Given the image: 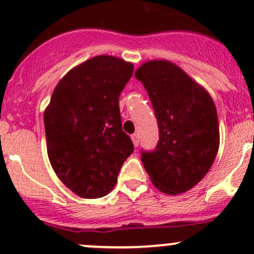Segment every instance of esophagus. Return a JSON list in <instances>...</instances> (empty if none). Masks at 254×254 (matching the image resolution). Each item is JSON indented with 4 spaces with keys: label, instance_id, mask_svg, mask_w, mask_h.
<instances>
[{
    "label": "esophagus",
    "instance_id": "1",
    "mask_svg": "<svg viewBox=\"0 0 254 254\" xmlns=\"http://www.w3.org/2000/svg\"><path fill=\"white\" fill-rule=\"evenodd\" d=\"M131 138H132V143H133V145H135V147H138V144H139L138 136H137L136 133H133V135L131 136Z\"/></svg>",
    "mask_w": 254,
    "mask_h": 254
}]
</instances>
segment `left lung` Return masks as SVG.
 Instances as JSON below:
<instances>
[{"label":"left lung","mask_w":254,"mask_h":254,"mask_svg":"<svg viewBox=\"0 0 254 254\" xmlns=\"http://www.w3.org/2000/svg\"><path fill=\"white\" fill-rule=\"evenodd\" d=\"M143 83L159 127L153 150H141L151 183L167 194L184 193L203 179L220 145L216 107L209 93L168 61L142 64Z\"/></svg>","instance_id":"obj_1"}]
</instances>
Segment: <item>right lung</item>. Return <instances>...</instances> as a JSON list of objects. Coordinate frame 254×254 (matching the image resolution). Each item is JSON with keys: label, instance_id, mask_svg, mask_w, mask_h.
I'll use <instances>...</instances> for the list:
<instances>
[{"label": "right lung", "instance_id": "obj_1", "mask_svg": "<svg viewBox=\"0 0 254 254\" xmlns=\"http://www.w3.org/2000/svg\"><path fill=\"white\" fill-rule=\"evenodd\" d=\"M132 72V63L101 55L71 69L52 93L44 112L49 159L77 196L110 193L133 153L119 111V95Z\"/></svg>", "mask_w": 254, "mask_h": 254}]
</instances>
